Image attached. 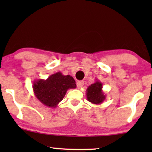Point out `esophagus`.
I'll use <instances>...</instances> for the list:
<instances>
[{
	"instance_id": "obj_1",
	"label": "esophagus",
	"mask_w": 152,
	"mask_h": 152,
	"mask_svg": "<svg viewBox=\"0 0 152 152\" xmlns=\"http://www.w3.org/2000/svg\"><path fill=\"white\" fill-rule=\"evenodd\" d=\"M84 85V81H78L77 83V86L78 88H81Z\"/></svg>"
}]
</instances>
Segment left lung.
<instances>
[{
    "label": "left lung",
    "mask_w": 152,
    "mask_h": 152,
    "mask_svg": "<svg viewBox=\"0 0 152 152\" xmlns=\"http://www.w3.org/2000/svg\"><path fill=\"white\" fill-rule=\"evenodd\" d=\"M87 100L94 104H100L106 99V95L102 91V84L98 80L86 89Z\"/></svg>",
    "instance_id": "8db88e82"
}]
</instances>
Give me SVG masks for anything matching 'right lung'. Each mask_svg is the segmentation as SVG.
Segmentation results:
<instances>
[{
  "mask_svg": "<svg viewBox=\"0 0 152 152\" xmlns=\"http://www.w3.org/2000/svg\"><path fill=\"white\" fill-rule=\"evenodd\" d=\"M75 81L70 75H64L57 72L46 80L38 79L33 82L34 95L43 104L56 108L64 99L68 89L75 88Z\"/></svg>",
  "mask_w": 152,
  "mask_h": 152,
  "instance_id": "1",
  "label": "right lung"
}]
</instances>
